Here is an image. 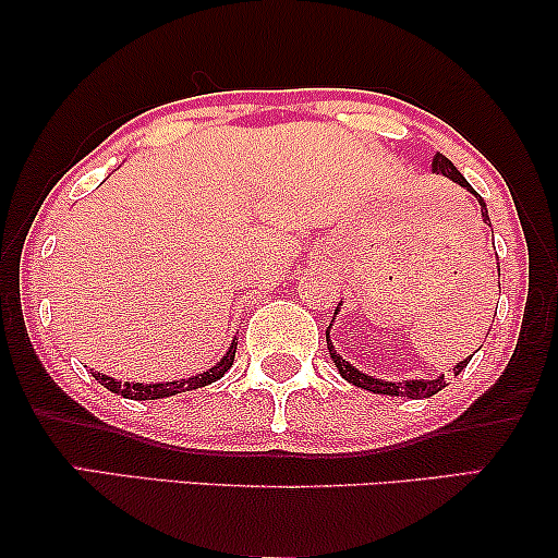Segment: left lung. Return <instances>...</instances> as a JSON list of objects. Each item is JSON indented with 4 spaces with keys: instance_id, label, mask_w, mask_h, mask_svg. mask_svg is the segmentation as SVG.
<instances>
[{
    "instance_id": "left-lung-1",
    "label": "left lung",
    "mask_w": 558,
    "mask_h": 558,
    "mask_svg": "<svg viewBox=\"0 0 558 558\" xmlns=\"http://www.w3.org/2000/svg\"><path fill=\"white\" fill-rule=\"evenodd\" d=\"M432 170L437 172V174H445V178H449L452 182H457V185H462L464 190H470L472 195L477 197V203H480V216H483V220L487 226H490V216H487V208H485V201L483 197H480L477 193H475V187L470 185L468 180L462 178V172L457 170V167L449 162V159L445 157V155H434V162H432ZM498 256V254H495ZM495 277H498V281H495V284L500 287V262H498V266H495ZM340 310V307H338ZM338 310H335V315H338ZM335 319V317H332ZM327 335V350H330V357H332V363H335V368L340 371V376L348 380V384H353V386H357V388H365V391H373V393H384V396H409V399H429V396H434V393H439L441 388L447 386V380H445V376H437L434 380H424V378H418V380H399V384H396V380H380V378H373V376H368V373H363V371H357L355 365H350L348 361H342L340 357V353L338 350H335V345L330 342V330L325 332ZM472 361V355L470 357H464V361H460L454 365V376H460V373L468 368V363Z\"/></svg>"
}]
</instances>
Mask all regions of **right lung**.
<instances>
[{"instance_id":"add662e5","label":"right lung","mask_w":558,"mask_h":558,"mask_svg":"<svg viewBox=\"0 0 558 558\" xmlns=\"http://www.w3.org/2000/svg\"><path fill=\"white\" fill-rule=\"evenodd\" d=\"M235 345H239V340L233 338L231 348H228V353L220 357V363L213 365L205 373H197L193 378H180V380H165V384H129V380H121L106 376V373H98V371H90V376H94L98 384L109 388L111 393H119L124 396V399H132V401H151V399H167V396H174V393H185V391H193V388H203L208 384H216L218 378L226 376V371L233 365V357H235Z\"/></svg>"}]
</instances>
